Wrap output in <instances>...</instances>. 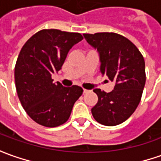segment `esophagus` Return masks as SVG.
Instances as JSON below:
<instances>
[{"label": "esophagus", "mask_w": 161, "mask_h": 161, "mask_svg": "<svg viewBox=\"0 0 161 161\" xmlns=\"http://www.w3.org/2000/svg\"><path fill=\"white\" fill-rule=\"evenodd\" d=\"M89 91H90V90H86V89H84V90H83V93H88Z\"/></svg>", "instance_id": "34e87169"}]
</instances>
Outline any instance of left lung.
I'll list each match as a JSON object with an SVG mask.
<instances>
[{
  "label": "left lung",
  "mask_w": 161,
  "mask_h": 161,
  "mask_svg": "<svg viewBox=\"0 0 161 161\" xmlns=\"http://www.w3.org/2000/svg\"><path fill=\"white\" fill-rule=\"evenodd\" d=\"M83 36L99 53L102 74L115 82L111 92L93 90L98 99L91 108L92 115L107 126L120 125L133 114L141 101L146 81L144 58L133 42L122 35L102 32Z\"/></svg>",
  "instance_id": "obj_1"
}]
</instances>
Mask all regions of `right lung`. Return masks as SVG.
Returning <instances> with one entry per match:
<instances>
[{
	"label": "right lung",
	"instance_id": "obj_1",
	"mask_svg": "<svg viewBox=\"0 0 161 161\" xmlns=\"http://www.w3.org/2000/svg\"><path fill=\"white\" fill-rule=\"evenodd\" d=\"M82 39L80 33L42 29L19 52L14 71L18 97L30 118L43 126L64 124L82 95V88L63 87L52 80V73L61 70L69 50Z\"/></svg>",
	"mask_w": 161,
	"mask_h": 161
}]
</instances>
